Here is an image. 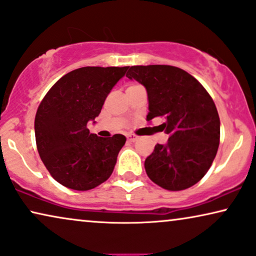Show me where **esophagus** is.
I'll list each match as a JSON object with an SVG mask.
<instances>
[{
  "mask_svg": "<svg viewBox=\"0 0 256 256\" xmlns=\"http://www.w3.org/2000/svg\"><path fill=\"white\" fill-rule=\"evenodd\" d=\"M138 137L136 134H128V140L130 142H137L138 140Z\"/></svg>",
  "mask_w": 256,
  "mask_h": 256,
  "instance_id": "obj_1",
  "label": "esophagus"
}]
</instances>
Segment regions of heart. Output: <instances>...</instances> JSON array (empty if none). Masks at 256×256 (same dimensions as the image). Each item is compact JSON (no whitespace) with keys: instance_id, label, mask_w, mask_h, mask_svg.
<instances>
[{"instance_id":"b5f03b06","label":"heart","mask_w":256,"mask_h":256,"mask_svg":"<svg viewBox=\"0 0 256 256\" xmlns=\"http://www.w3.org/2000/svg\"><path fill=\"white\" fill-rule=\"evenodd\" d=\"M131 86H132V85H131Z\"/></svg>"}]
</instances>
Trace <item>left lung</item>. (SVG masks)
Listing matches in <instances>:
<instances>
[{"label":"left lung","instance_id":"1","mask_svg":"<svg viewBox=\"0 0 256 256\" xmlns=\"http://www.w3.org/2000/svg\"><path fill=\"white\" fill-rule=\"evenodd\" d=\"M126 77L148 91L146 119L164 117L170 136L145 160V171L156 185L182 190L208 171L220 142V118L206 88L185 70L172 66H134Z\"/></svg>","mask_w":256,"mask_h":256}]
</instances>
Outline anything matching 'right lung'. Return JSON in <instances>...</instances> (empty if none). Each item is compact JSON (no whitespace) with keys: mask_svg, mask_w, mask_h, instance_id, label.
Here are the masks:
<instances>
[{"mask_svg":"<svg viewBox=\"0 0 256 256\" xmlns=\"http://www.w3.org/2000/svg\"><path fill=\"white\" fill-rule=\"evenodd\" d=\"M128 66H84L64 74L40 102L35 117L37 151L51 176L68 188L92 190L110 178L126 138L90 134L108 94Z\"/></svg>","mask_w":256,"mask_h":256,"instance_id":"add662e5","label":"right lung"}]
</instances>
